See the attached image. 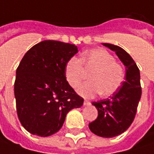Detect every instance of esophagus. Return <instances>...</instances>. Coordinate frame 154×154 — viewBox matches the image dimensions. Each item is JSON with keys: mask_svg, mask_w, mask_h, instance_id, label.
I'll list each match as a JSON object with an SVG mask.
<instances>
[{"mask_svg": "<svg viewBox=\"0 0 154 154\" xmlns=\"http://www.w3.org/2000/svg\"><path fill=\"white\" fill-rule=\"evenodd\" d=\"M91 104V102H89V101H87V100H85V102H84V105H90Z\"/></svg>", "mask_w": 154, "mask_h": 154, "instance_id": "34e87169", "label": "esophagus"}]
</instances>
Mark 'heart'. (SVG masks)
<instances>
[{
    "instance_id": "obj_1",
    "label": "heart",
    "mask_w": 154,
    "mask_h": 154,
    "mask_svg": "<svg viewBox=\"0 0 154 154\" xmlns=\"http://www.w3.org/2000/svg\"><path fill=\"white\" fill-rule=\"evenodd\" d=\"M94 69L90 75L91 81L83 83L77 88V94L85 97L91 98L97 94L104 97L114 94L122 85L125 78L123 67L115 62L112 55L104 49L86 51L82 58L71 57L69 58L64 75L68 84L76 88L85 77V69Z\"/></svg>"
}]
</instances>
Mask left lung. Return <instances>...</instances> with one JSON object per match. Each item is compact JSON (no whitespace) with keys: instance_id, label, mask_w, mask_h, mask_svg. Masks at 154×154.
<instances>
[{"instance_id":"obj_1","label":"left lung","mask_w":154,"mask_h":154,"mask_svg":"<svg viewBox=\"0 0 154 154\" xmlns=\"http://www.w3.org/2000/svg\"><path fill=\"white\" fill-rule=\"evenodd\" d=\"M114 51L125 67V80L109 98L93 102L98 112L97 119L89 124L94 134L112 138L125 131L133 121L141 97L140 73L131 57L122 48L111 43H102Z\"/></svg>"}]
</instances>
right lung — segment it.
Returning <instances> with one entry per match:
<instances>
[{"label":"right lung","instance_id":"right-lung-1","mask_svg":"<svg viewBox=\"0 0 154 154\" xmlns=\"http://www.w3.org/2000/svg\"><path fill=\"white\" fill-rule=\"evenodd\" d=\"M77 52L74 44L45 40L22 59L14 82L16 111L21 124L31 134L48 137L57 132L67 113L84 104L64 75L67 61Z\"/></svg>","mask_w":154,"mask_h":154}]
</instances>
